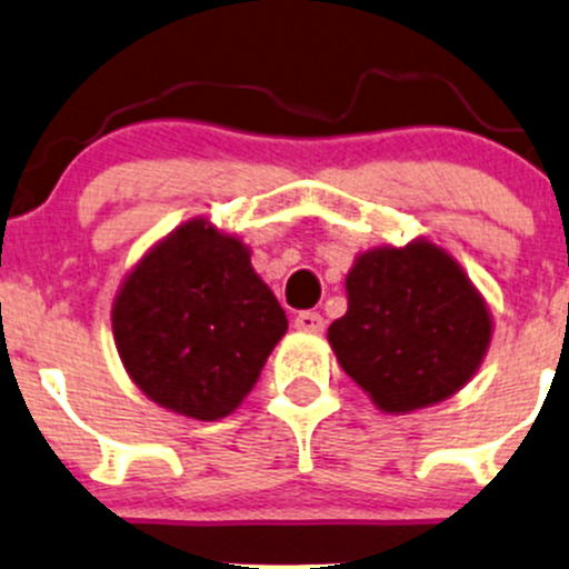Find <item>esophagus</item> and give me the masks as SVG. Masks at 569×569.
<instances>
[{"instance_id":"34e87169","label":"esophagus","mask_w":569,"mask_h":569,"mask_svg":"<svg viewBox=\"0 0 569 569\" xmlns=\"http://www.w3.org/2000/svg\"><path fill=\"white\" fill-rule=\"evenodd\" d=\"M295 327L302 332H319L325 330V319L317 311H302L295 317Z\"/></svg>"}]
</instances>
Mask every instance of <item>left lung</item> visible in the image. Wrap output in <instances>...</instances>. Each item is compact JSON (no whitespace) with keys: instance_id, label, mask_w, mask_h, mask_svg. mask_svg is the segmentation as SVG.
Listing matches in <instances>:
<instances>
[{"instance_id":"left-lung-1","label":"left lung","mask_w":569,"mask_h":569,"mask_svg":"<svg viewBox=\"0 0 569 569\" xmlns=\"http://www.w3.org/2000/svg\"><path fill=\"white\" fill-rule=\"evenodd\" d=\"M347 302L327 341L382 412L399 416L449 399L490 347L485 300L460 263L427 239L355 258Z\"/></svg>"}]
</instances>
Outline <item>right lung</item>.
<instances>
[{
  "label": "right lung",
  "mask_w": 569,
  "mask_h": 569,
  "mask_svg": "<svg viewBox=\"0 0 569 569\" xmlns=\"http://www.w3.org/2000/svg\"><path fill=\"white\" fill-rule=\"evenodd\" d=\"M286 327L242 239L203 217L153 244L112 302L114 347L134 386L198 421L242 405Z\"/></svg>",
  "instance_id": "right-lung-1"
}]
</instances>
